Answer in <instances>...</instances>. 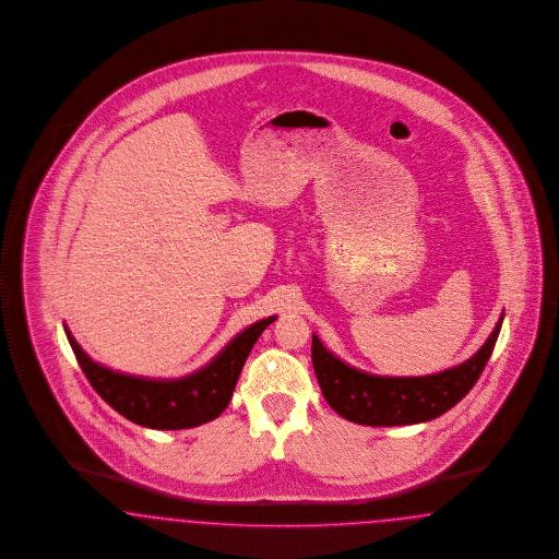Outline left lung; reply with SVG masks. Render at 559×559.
I'll return each instance as SVG.
<instances>
[{"label": "left lung", "mask_w": 559, "mask_h": 559, "mask_svg": "<svg viewBox=\"0 0 559 559\" xmlns=\"http://www.w3.org/2000/svg\"><path fill=\"white\" fill-rule=\"evenodd\" d=\"M503 324L499 316L491 335L472 358L426 377H379L358 370L329 352L312 335V364L322 395L338 416L366 426L420 425L439 418L468 395L491 358Z\"/></svg>", "instance_id": "obj_1"}]
</instances>
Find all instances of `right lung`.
I'll use <instances>...</instances> for the list:
<instances>
[{
	"label": "right lung",
	"instance_id": "1",
	"mask_svg": "<svg viewBox=\"0 0 559 559\" xmlns=\"http://www.w3.org/2000/svg\"><path fill=\"white\" fill-rule=\"evenodd\" d=\"M274 320L276 316H270L249 324L210 364L180 379H150L118 372L90 358L67 324L64 333L93 389L118 414L134 425L180 430L205 425L223 414L253 343Z\"/></svg>",
	"mask_w": 559,
	"mask_h": 559
}]
</instances>
